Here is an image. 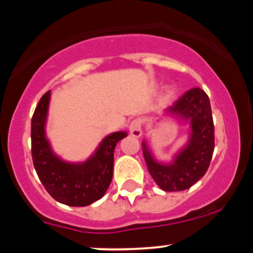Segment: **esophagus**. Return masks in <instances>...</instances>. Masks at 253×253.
Here are the masks:
<instances>
[{"instance_id":"34e87169","label":"esophagus","mask_w":253,"mask_h":253,"mask_svg":"<svg viewBox=\"0 0 253 253\" xmlns=\"http://www.w3.org/2000/svg\"><path fill=\"white\" fill-rule=\"evenodd\" d=\"M129 130H130V134H131L132 136L140 137L141 135H142V124H141V121H138V119L132 121L131 123H130Z\"/></svg>"}]
</instances>
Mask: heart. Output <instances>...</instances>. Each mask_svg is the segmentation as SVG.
<instances>
[{
    "instance_id": "1",
    "label": "heart",
    "mask_w": 253,
    "mask_h": 253,
    "mask_svg": "<svg viewBox=\"0 0 253 253\" xmlns=\"http://www.w3.org/2000/svg\"><path fill=\"white\" fill-rule=\"evenodd\" d=\"M172 95H173V91L172 90H169V91H168V94H167V97H169V99H170V97L172 96Z\"/></svg>"
}]
</instances>
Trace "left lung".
Returning <instances> with one entry per match:
<instances>
[{"mask_svg":"<svg viewBox=\"0 0 253 253\" xmlns=\"http://www.w3.org/2000/svg\"><path fill=\"white\" fill-rule=\"evenodd\" d=\"M164 116L189 124L188 141L169 163L158 162L143 141V157L149 173L163 191H184L205 175L212 158L214 127L210 100L202 89L193 88L170 106Z\"/></svg>","mask_w":253,"mask_h":253,"instance_id":"left-lung-1","label":"left lung"}]
</instances>
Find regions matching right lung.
Masks as SVG:
<instances>
[{
	"label": "right lung",
	"mask_w": 253,
	"mask_h": 253,
	"mask_svg": "<svg viewBox=\"0 0 253 253\" xmlns=\"http://www.w3.org/2000/svg\"><path fill=\"white\" fill-rule=\"evenodd\" d=\"M50 90L41 97L31 121V152L40 181L56 202L69 206H86L101 199L113 175V152L126 136V131L107 135L85 162L62 160L51 149L45 135Z\"/></svg>",
	"instance_id": "obj_1"
}]
</instances>
